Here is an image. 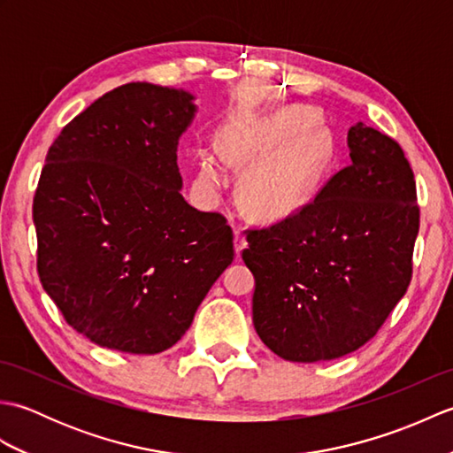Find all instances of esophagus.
I'll list each match as a JSON object with an SVG mask.
<instances>
[{
  "label": "esophagus",
  "mask_w": 453,
  "mask_h": 453,
  "mask_svg": "<svg viewBox=\"0 0 453 453\" xmlns=\"http://www.w3.org/2000/svg\"><path fill=\"white\" fill-rule=\"evenodd\" d=\"M234 249H235V255H237V257H242L243 249H247V239H245V234L242 232V229H237V232H235Z\"/></svg>",
  "instance_id": "esophagus-1"
}]
</instances>
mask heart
I'll return each mask as SVG.
<instances>
[{"label":"heart","mask_w":453,"mask_h":453,"mask_svg":"<svg viewBox=\"0 0 453 453\" xmlns=\"http://www.w3.org/2000/svg\"><path fill=\"white\" fill-rule=\"evenodd\" d=\"M219 151L226 161L247 169L242 188L249 214L284 219L303 210L331 161V143L317 117L303 107H288L224 134ZM200 182L219 188L226 171L214 153L200 156Z\"/></svg>","instance_id":"1"}]
</instances>
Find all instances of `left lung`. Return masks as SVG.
I'll use <instances>...</instances> for the list:
<instances>
[{"instance_id": "left-lung-1", "label": "left lung", "mask_w": 453, "mask_h": 453, "mask_svg": "<svg viewBox=\"0 0 453 453\" xmlns=\"http://www.w3.org/2000/svg\"><path fill=\"white\" fill-rule=\"evenodd\" d=\"M346 143L350 165L313 202L247 235L255 331L290 362L358 350L411 282L420 216L405 153L364 122L350 127Z\"/></svg>"}]
</instances>
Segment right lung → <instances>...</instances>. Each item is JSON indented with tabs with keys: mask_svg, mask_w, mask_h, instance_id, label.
<instances>
[{
	"mask_svg": "<svg viewBox=\"0 0 453 453\" xmlns=\"http://www.w3.org/2000/svg\"><path fill=\"white\" fill-rule=\"evenodd\" d=\"M195 95L146 81L103 95L48 150L33 202L38 276L104 349H171L234 261L226 218L182 198L179 138Z\"/></svg>",
	"mask_w": 453,
	"mask_h": 453,
	"instance_id": "1",
	"label": "right lung"
}]
</instances>
